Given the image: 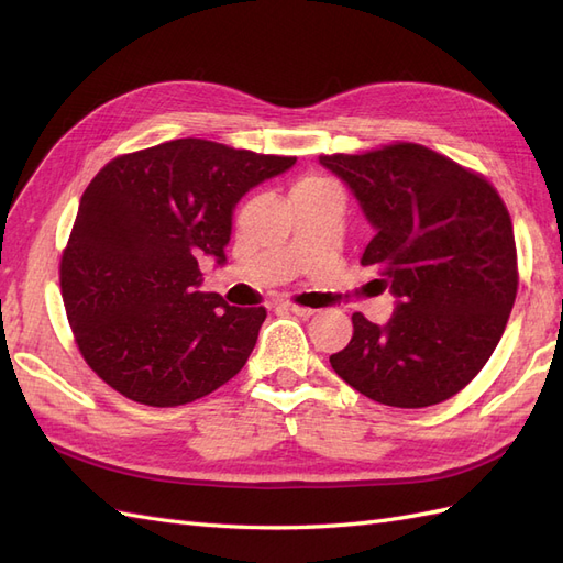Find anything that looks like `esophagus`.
Listing matches in <instances>:
<instances>
[{
  "instance_id": "esophagus-1",
  "label": "esophagus",
  "mask_w": 563,
  "mask_h": 563,
  "mask_svg": "<svg viewBox=\"0 0 563 563\" xmlns=\"http://www.w3.org/2000/svg\"><path fill=\"white\" fill-rule=\"evenodd\" d=\"M279 308L286 310V312H294L298 317H314L317 310L312 308H302V305H294V302H279Z\"/></svg>"
}]
</instances>
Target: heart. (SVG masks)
<instances>
[{"label":"heart","instance_id":"b5f03b06","mask_svg":"<svg viewBox=\"0 0 563 563\" xmlns=\"http://www.w3.org/2000/svg\"><path fill=\"white\" fill-rule=\"evenodd\" d=\"M305 185H314V183H323V180H317V178H310V180H302Z\"/></svg>","mask_w":563,"mask_h":563}]
</instances>
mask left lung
<instances>
[{"label":"left lung","mask_w":563,"mask_h":563,"mask_svg":"<svg viewBox=\"0 0 563 563\" xmlns=\"http://www.w3.org/2000/svg\"><path fill=\"white\" fill-rule=\"evenodd\" d=\"M373 228L362 265L395 296L387 323L354 312L331 366L364 397L422 408L484 368L517 298L512 220L490 183L444 155L397 143L366 155H321Z\"/></svg>","instance_id":"1"}]
</instances>
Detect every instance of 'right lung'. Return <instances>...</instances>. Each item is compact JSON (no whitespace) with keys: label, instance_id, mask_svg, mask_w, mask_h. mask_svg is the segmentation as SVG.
Masks as SVG:
<instances>
[{"label":"right lung","instance_id":"right-lung-1","mask_svg":"<svg viewBox=\"0 0 563 563\" xmlns=\"http://www.w3.org/2000/svg\"><path fill=\"white\" fill-rule=\"evenodd\" d=\"M294 164L180 139L117 157L89 183L60 288L79 352L119 395L180 406L242 371L267 312L199 291V258L225 265L236 203Z\"/></svg>","mask_w":563,"mask_h":563}]
</instances>
